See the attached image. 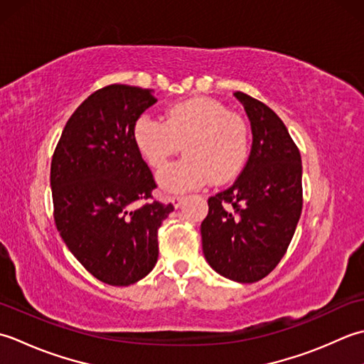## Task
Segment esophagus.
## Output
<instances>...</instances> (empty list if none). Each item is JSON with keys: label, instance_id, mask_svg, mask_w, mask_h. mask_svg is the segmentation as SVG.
I'll list each match as a JSON object with an SVG mask.
<instances>
[{"label": "esophagus", "instance_id": "obj_1", "mask_svg": "<svg viewBox=\"0 0 364 364\" xmlns=\"http://www.w3.org/2000/svg\"><path fill=\"white\" fill-rule=\"evenodd\" d=\"M183 196L182 195H174V196H171V198H169V201H171L173 203V205L174 207H181L182 205V203H183Z\"/></svg>", "mask_w": 364, "mask_h": 364}]
</instances>
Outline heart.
I'll use <instances>...</instances> for the list:
<instances>
[{"mask_svg":"<svg viewBox=\"0 0 364 364\" xmlns=\"http://www.w3.org/2000/svg\"><path fill=\"white\" fill-rule=\"evenodd\" d=\"M133 139L147 165L161 169L181 151L187 157L157 176L161 188L182 191L212 181L223 183L239 174L250 154V129L242 116L207 97L174 103L163 121L139 116Z\"/></svg>","mask_w":364,"mask_h":364,"instance_id":"heart-1","label":"heart"}]
</instances>
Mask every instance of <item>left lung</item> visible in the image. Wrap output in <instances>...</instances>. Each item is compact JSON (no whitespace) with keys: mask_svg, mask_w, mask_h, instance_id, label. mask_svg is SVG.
I'll return each instance as SVG.
<instances>
[{"mask_svg":"<svg viewBox=\"0 0 364 364\" xmlns=\"http://www.w3.org/2000/svg\"><path fill=\"white\" fill-rule=\"evenodd\" d=\"M234 95L247 111L253 144L237 181L209 198L203 251L221 277L256 283L286 255L300 220L301 157L275 111L248 94Z\"/></svg>","mask_w":364,"mask_h":364,"instance_id":"obj_1","label":"left lung"}]
</instances>
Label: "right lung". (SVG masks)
I'll list each match as a JSON object with an SVG mask.
<instances>
[{"instance_id": "add662e5", "label": "right lung", "mask_w": 364, "mask_h": 364, "mask_svg": "<svg viewBox=\"0 0 364 364\" xmlns=\"http://www.w3.org/2000/svg\"><path fill=\"white\" fill-rule=\"evenodd\" d=\"M157 99L151 89L109 85L81 103L51 159L50 185L59 235L78 262L109 286H129L159 257V228L174 210L133 139L138 117Z\"/></svg>"}]
</instances>
